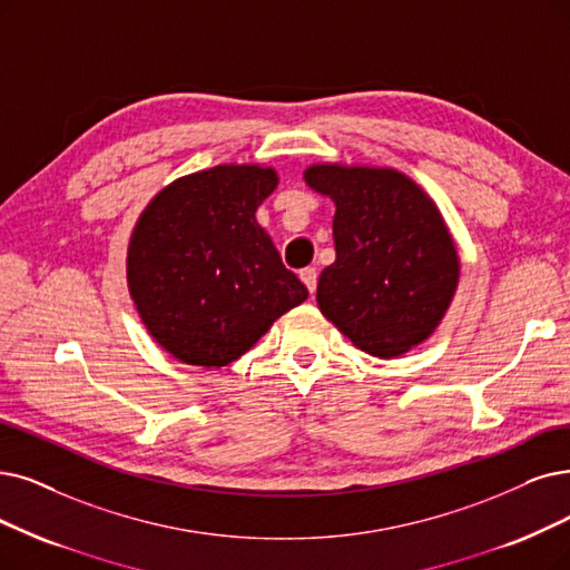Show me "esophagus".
Wrapping results in <instances>:
<instances>
[{"mask_svg":"<svg viewBox=\"0 0 570 570\" xmlns=\"http://www.w3.org/2000/svg\"><path fill=\"white\" fill-rule=\"evenodd\" d=\"M299 278H302V283L306 285V289L313 294L315 292V285H317V271L315 268H302V273H299Z\"/></svg>","mask_w":570,"mask_h":570,"instance_id":"34e87169","label":"esophagus"}]
</instances>
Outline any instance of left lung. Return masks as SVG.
Returning a JSON list of instances; mask_svg holds the SVG:
<instances>
[{
  "mask_svg": "<svg viewBox=\"0 0 570 570\" xmlns=\"http://www.w3.org/2000/svg\"><path fill=\"white\" fill-rule=\"evenodd\" d=\"M304 179L336 206V259L315 294L323 315L374 357L412 351L438 330L459 285V253L435 200L393 168L317 164Z\"/></svg>",
  "mask_w": 570,
  "mask_h": 570,
  "instance_id": "obj_1",
  "label": "left lung"
}]
</instances>
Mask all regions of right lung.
<instances>
[{
    "mask_svg": "<svg viewBox=\"0 0 570 570\" xmlns=\"http://www.w3.org/2000/svg\"><path fill=\"white\" fill-rule=\"evenodd\" d=\"M278 175L215 166L175 179L135 224L128 289L145 327L173 357L226 367L308 289L257 224Z\"/></svg>",
    "mask_w": 570,
    "mask_h": 570,
    "instance_id": "add662e5",
    "label": "right lung"
}]
</instances>
